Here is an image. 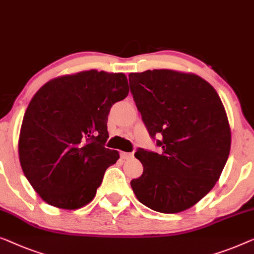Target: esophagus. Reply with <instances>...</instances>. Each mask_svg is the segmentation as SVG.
<instances>
[{"mask_svg": "<svg viewBox=\"0 0 254 254\" xmlns=\"http://www.w3.org/2000/svg\"><path fill=\"white\" fill-rule=\"evenodd\" d=\"M120 156L123 159L128 160V159H131V158L134 157V153L133 152H121Z\"/></svg>", "mask_w": 254, "mask_h": 254, "instance_id": "34e87169", "label": "esophagus"}]
</instances>
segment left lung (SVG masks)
<instances>
[{
	"instance_id": "8db88e82",
	"label": "left lung",
	"mask_w": 254,
	"mask_h": 254,
	"mask_svg": "<svg viewBox=\"0 0 254 254\" xmlns=\"http://www.w3.org/2000/svg\"><path fill=\"white\" fill-rule=\"evenodd\" d=\"M135 104L161 152L139 148L143 174L130 181L143 205L160 213L193 206L215 186L230 152L227 113L200 76L173 69L130 73Z\"/></svg>"
}]
</instances>
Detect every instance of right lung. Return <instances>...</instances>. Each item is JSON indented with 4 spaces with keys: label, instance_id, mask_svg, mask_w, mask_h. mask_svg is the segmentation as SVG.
<instances>
[{
    "label": "right lung",
    "instance_id": "right-lung-1",
    "mask_svg": "<svg viewBox=\"0 0 254 254\" xmlns=\"http://www.w3.org/2000/svg\"><path fill=\"white\" fill-rule=\"evenodd\" d=\"M129 93L124 73L96 69L58 76L36 91L18 152L28 182L49 205L76 209L94 199L119 152L105 148L108 116Z\"/></svg>",
    "mask_w": 254,
    "mask_h": 254
}]
</instances>
